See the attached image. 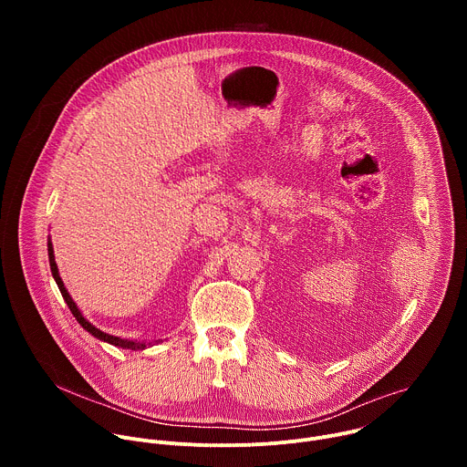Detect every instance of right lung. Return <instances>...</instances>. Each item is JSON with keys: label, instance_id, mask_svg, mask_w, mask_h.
<instances>
[{"label": "right lung", "instance_id": "right-lung-1", "mask_svg": "<svg viewBox=\"0 0 467 467\" xmlns=\"http://www.w3.org/2000/svg\"><path fill=\"white\" fill-rule=\"evenodd\" d=\"M47 256H49L51 275H53V279H55V283H57V286H58V290H60V294H62V297H64L66 305H68V308L72 310V314L76 316V319L79 321V325H81L85 330H88L90 335H92V337H96L98 340L107 342V344L116 346V348H121V349L140 351V349H146V348H148V344H146V342H135V340H127V338L112 337V335H107V332L99 330L98 327H94V325H92V323H90V321L81 314V310H79V308H78V305L74 303L72 296L68 294V290H66V286H64V283H62V279H60V275H58V268H57V262H55V254H53V244H51V240H47Z\"/></svg>", "mask_w": 467, "mask_h": 467}]
</instances>
